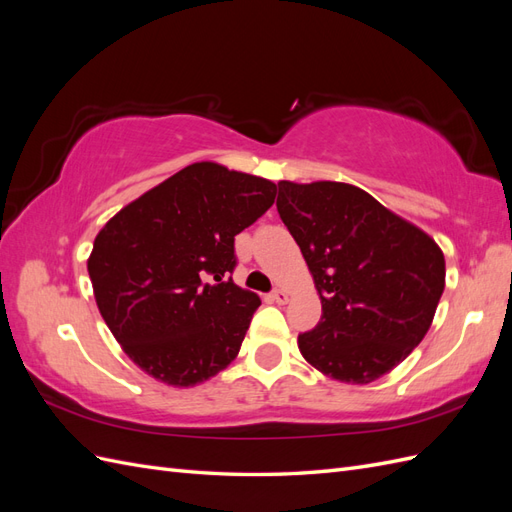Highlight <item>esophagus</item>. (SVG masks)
Masks as SVG:
<instances>
[{
  "label": "esophagus",
  "instance_id": "34e87169",
  "mask_svg": "<svg viewBox=\"0 0 512 512\" xmlns=\"http://www.w3.org/2000/svg\"><path fill=\"white\" fill-rule=\"evenodd\" d=\"M271 299L275 301V303H280V305H284L286 301H288V294L282 290V288H275L273 292H271Z\"/></svg>",
  "mask_w": 512,
  "mask_h": 512
}]
</instances>
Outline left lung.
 Segmentation results:
<instances>
[{
    "label": "left lung",
    "mask_w": 512,
    "mask_h": 512,
    "mask_svg": "<svg viewBox=\"0 0 512 512\" xmlns=\"http://www.w3.org/2000/svg\"><path fill=\"white\" fill-rule=\"evenodd\" d=\"M277 213L301 247L322 318L299 335L303 359L367 384L421 344L444 292V254L427 232L350 183H277Z\"/></svg>",
    "instance_id": "1"
}]
</instances>
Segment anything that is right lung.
Wrapping results in <instances>:
<instances>
[{
  "label": "right lung",
  "mask_w": 512,
  "mask_h": 512,
  "mask_svg": "<svg viewBox=\"0 0 512 512\" xmlns=\"http://www.w3.org/2000/svg\"><path fill=\"white\" fill-rule=\"evenodd\" d=\"M275 183L196 162L106 222L87 271L123 352L156 380L194 386L239 354L260 305L232 282L235 237L275 200Z\"/></svg>",
  "instance_id": "1"
}]
</instances>
